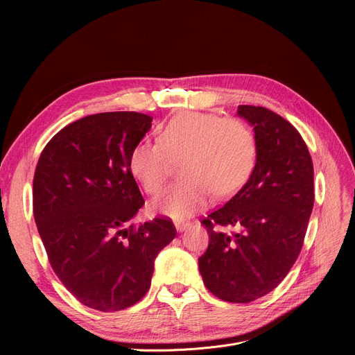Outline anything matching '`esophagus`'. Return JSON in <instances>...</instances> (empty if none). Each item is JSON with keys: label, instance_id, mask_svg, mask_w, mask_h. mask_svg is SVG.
Here are the masks:
<instances>
[{"label": "esophagus", "instance_id": "obj_1", "mask_svg": "<svg viewBox=\"0 0 355 355\" xmlns=\"http://www.w3.org/2000/svg\"><path fill=\"white\" fill-rule=\"evenodd\" d=\"M191 225H190V221H175V229H177V232H184V230H187L189 227H190Z\"/></svg>", "mask_w": 355, "mask_h": 355}]
</instances>
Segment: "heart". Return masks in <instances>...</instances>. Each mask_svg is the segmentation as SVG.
<instances>
[{"mask_svg": "<svg viewBox=\"0 0 355 355\" xmlns=\"http://www.w3.org/2000/svg\"><path fill=\"white\" fill-rule=\"evenodd\" d=\"M256 138L240 119L204 112H182L166 122L159 141H139L129 154V170L148 194H157L184 159V181L153 201V209L175 220L207 206L211 194L226 198L250 178L256 164Z\"/></svg>", "mask_w": 355, "mask_h": 355, "instance_id": "1", "label": "heart"}]
</instances>
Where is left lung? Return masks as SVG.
<instances>
[{"instance_id":"1","label":"left lung","mask_w":355,"mask_h":355,"mask_svg":"<svg viewBox=\"0 0 355 355\" xmlns=\"http://www.w3.org/2000/svg\"><path fill=\"white\" fill-rule=\"evenodd\" d=\"M237 115L253 126L256 164L243 187L201 221L210 243L198 269L218 300L248 304L281 284L301 253L313 207V165L301 134L282 116L252 105H240Z\"/></svg>"}]
</instances>
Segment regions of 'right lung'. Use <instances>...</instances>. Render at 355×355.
<instances>
[{"mask_svg":"<svg viewBox=\"0 0 355 355\" xmlns=\"http://www.w3.org/2000/svg\"><path fill=\"white\" fill-rule=\"evenodd\" d=\"M138 112H105L64 126L34 173V220L50 265L83 305H135L151 286L158 253L175 237L170 218L129 226L145 201L129 154L151 129Z\"/></svg>","mask_w":355,"mask_h":355,"instance_id":"obj_1","label":"right lung"}]
</instances>
